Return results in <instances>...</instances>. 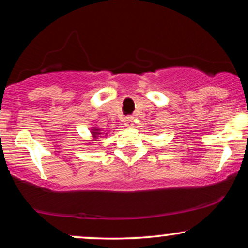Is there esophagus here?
Wrapping results in <instances>:
<instances>
[{"label": "esophagus", "mask_w": 248, "mask_h": 248, "mask_svg": "<svg viewBox=\"0 0 248 248\" xmlns=\"http://www.w3.org/2000/svg\"><path fill=\"white\" fill-rule=\"evenodd\" d=\"M124 124H126V126H128V127H132L133 126V116H127V118L124 119Z\"/></svg>", "instance_id": "obj_1"}]
</instances>
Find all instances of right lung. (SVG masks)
I'll return each mask as SVG.
<instances>
[{
    "instance_id": "1",
    "label": "right lung",
    "mask_w": 248,
    "mask_h": 248,
    "mask_svg": "<svg viewBox=\"0 0 248 248\" xmlns=\"http://www.w3.org/2000/svg\"><path fill=\"white\" fill-rule=\"evenodd\" d=\"M92 134H93V136L94 137H97V135H99V130H98V129H94V132H92Z\"/></svg>"
}]
</instances>
